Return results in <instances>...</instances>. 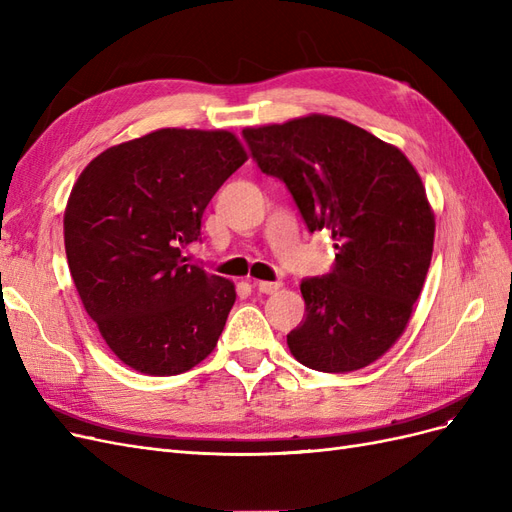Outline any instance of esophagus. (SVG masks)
<instances>
[{
    "mask_svg": "<svg viewBox=\"0 0 512 512\" xmlns=\"http://www.w3.org/2000/svg\"><path fill=\"white\" fill-rule=\"evenodd\" d=\"M252 286L258 290V292H262V294H273V292H277L280 290V282H256V280H252Z\"/></svg>",
    "mask_w": 512,
    "mask_h": 512,
    "instance_id": "34e87169",
    "label": "esophagus"
}]
</instances>
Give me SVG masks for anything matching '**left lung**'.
<instances>
[{
  "instance_id": "1",
  "label": "left lung",
  "mask_w": 512,
  "mask_h": 512,
  "mask_svg": "<svg viewBox=\"0 0 512 512\" xmlns=\"http://www.w3.org/2000/svg\"><path fill=\"white\" fill-rule=\"evenodd\" d=\"M243 138L262 173L286 183L307 230L335 239L333 269L301 282L292 356L327 374L367 367L406 331L427 277L436 222L421 177L397 147L329 115Z\"/></svg>"
}]
</instances>
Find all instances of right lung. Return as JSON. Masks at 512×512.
<instances>
[{
    "label": "right lung",
    "instance_id": "add662e5",
    "mask_svg": "<svg viewBox=\"0 0 512 512\" xmlns=\"http://www.w3.org/2000/svg\"><path fill=\"white\" fill-rule=\"evenodd\" d=\"M245 160L232 132L164 128L102 151L74 183L64 215L74 286L108 348L141 374H183L218 344L235 286L183 250Z\"/></svg>",
    "mask_w": 512,
    "mask_h": 512
}]
</instances>
